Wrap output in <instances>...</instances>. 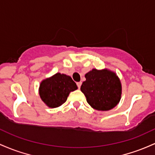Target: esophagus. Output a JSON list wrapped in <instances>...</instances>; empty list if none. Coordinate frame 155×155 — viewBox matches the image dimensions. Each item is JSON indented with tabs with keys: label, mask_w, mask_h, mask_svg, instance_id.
Wrapping results in <instances>:
<instances>
[{
	"label": "esophagus",
	"mask_w": 155,
	"mask_h": 155,
	"mask_svg": "<svg viewBox=\"0 0 155 155\" xmlns=\"http://www.w3.org/2000/svg\"><path fill=\"white\" fill-rule=\"evenodd\" d=\"M81 85H82V83H81V82H78V83H77V86H78V88H81Z\"/></svg>",
	"instance_id": "1"
}]
</instances>
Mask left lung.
<instances>
[{
    "label": "left lung",
    "instance_id": "8db88e82",
    "mask_svg": "<svg viewBox=\"0 0 155 155\" xmlns=\"http://www.w3.org/2000/svg\"><path fill=\"white\" fill-rule=\"evenodd\" d=\"M81 87L87 102L97 110H109L121 100V84L115 72L105 69H93L85 74Z\"/></svg>",
    "mask_w": 155,
    "mask_h": 155
}]
</instances>
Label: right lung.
I'll list each match as a JSON object with an SVG mask.
<instances>
[{
    "mask_svg": "<svg viewBox=\"0 0 155 155\" xmlns=\"http://www.w3.org/2000/svg\"><path fill=\"white\" fill-rule=\"evenodd\" d=\"M76 89L77 85L70 76L56 73L41 81L39 92L41 100L49 107L54 108L64 104L69 93Z\"/></svg>",
    "mask_w": 155,
    "mask_h": 155,
    "instance_id": "1",
    "label": "right lung"
}]
</instances>
